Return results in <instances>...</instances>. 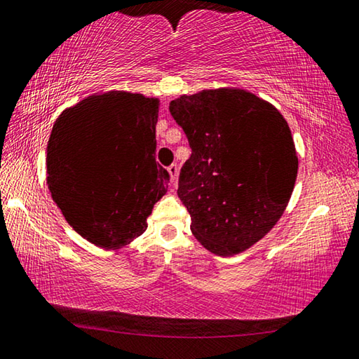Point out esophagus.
Here are the masks:
<instances>
[{
	"label": "esophagus",
	"instance_id": "1",
	"mask_svg": "<svg viewBox=\"0 0 359 359\" xmlns=\"http://www.w3.org/2000/svg\"><path fill=\"white\" fill-rule=\"evenodd\" d=\"M167 170H168V175H170V181L175 183L176 178H178V165H176V163H172V165H170Z\"/></svg>",
	"mask_w": 359,
	"mask_h": 359
}]
</instances>
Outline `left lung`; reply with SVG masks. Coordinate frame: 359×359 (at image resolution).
Segmentation results:
<instances>
[{"label":"left lung","instance_id":"1","mask_svg":"<svg viewBox=\"0 0 359 359\" xmlns=\"http://www.w3.org/2000/svg\"><path fill=\"white\" fill-rule=\"evenodd\" d=\"M192 154L178 197L191 230L210 252L235 255L271 230L288 205L298 156L285 118L240 88L203 90L170 102Z\"/></svg>","mask_w":359,"mask_h":359}]
</instances>
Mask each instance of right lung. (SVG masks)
<instances>
[{
    "instance_id": "add662e5",
    "label": "right lung",
    "mask_w": 359,
    "mask_h": 359,
    "mask_svg": "<svg viewBox=\"0 0 359 359\" xmlns=\"http://www.w3.org/2000/svg\"><path fill=\"white\" fill-rule=\"evenodd\" d=\"M159 99L109 91L61 113L47 144V184L67 224L119 249L147 230L170 175L156 163Z\"/></svg>"
}]
</instances>
